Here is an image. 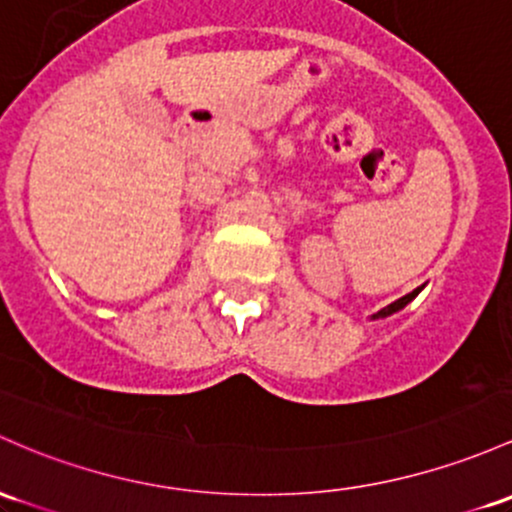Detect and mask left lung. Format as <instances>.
<instances>
[{"label": "left lung", "mask_w": 512, "mask_h": 512, "mask_svg": "<svg viewBox=\"0 0 512 512\" xmlns=\"http://www.w3.org/2000/svg\"><path fill=\"white\" fill-rule=\"evenodd\" d=\"M420 289H423V286H418V289H413L411 294H406V296H401V299L398 301H393V303H389V306L386 308H381V311H376L374 316H372V320H376V318H386V316H391V313H396V311H401V308H406L408 303H411L415 296L420 294Z\"/></svg>", "instance_id": "left-lung-1"}]
</instances>
